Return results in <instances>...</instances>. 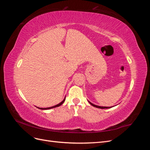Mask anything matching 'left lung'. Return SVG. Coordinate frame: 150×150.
I'll list each match as a JSON object with an SVG mask.
<instances>
[{
    "instance_id": "8db88e82",
    "label": "left lung",
    "mask_w": 150,
    "mask_h": 150,
    "mask_svg": "<svg viewBox=\"0 0 150 150\" xmlns=\"http://www.w3.org/2000/svg\"><path fill=\"white\" fill-rule=\"evenodd\" d=\"M88 102H89L91 104V105H92L93 106H94V107H95V108H100V109H108V108H112V107H106V106H98V105H95V104H93L92 103H91V102L89 101H88Z\"/></svg>"
}]
</instances>
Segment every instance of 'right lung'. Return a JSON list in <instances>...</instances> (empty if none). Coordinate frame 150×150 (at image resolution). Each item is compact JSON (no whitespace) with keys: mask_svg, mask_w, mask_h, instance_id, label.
<instances>
[{"mask_svg":"<svg viewBox=\"0 0 150 150\" xmlns=\"http://www.w3.org/2000/svg\"><path fill=\"white\" fill-rule=\"evenodd\" d=\"M65 99H66V97H64V99H63V100L60 103H59V104H56V105H55V106H52V107H49V108H39V107H37L38 108H39V109H40V110H50V109H52V108H56V107H58V106H60L61 104H63V103H64V101H65Z\"/></svg>","mask_w":150,"mask_h":150,"instance_id":"obj_1","label":"right lung"}]
</instances>
